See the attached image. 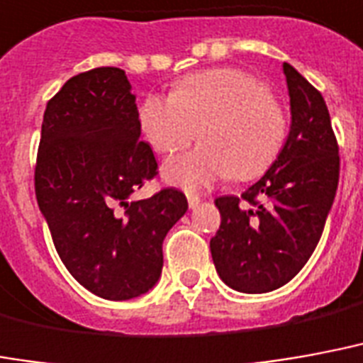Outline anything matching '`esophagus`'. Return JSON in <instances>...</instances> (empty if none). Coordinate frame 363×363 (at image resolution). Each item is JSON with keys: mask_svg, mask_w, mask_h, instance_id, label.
Masks as SVG:
<instances>
[{"mask_svg": "<svg viewBox=\"0 0 363 363\" xmlns=\"http://www.w3.org/2000/svg\"><path fill=\"white\" fill-rule=\"evenodd\" d=\"M200 202H202V200H200L198 196H189V208L190 209L198 208V206H200Z\"/></svg>", "mask_w": 363, "mask_h": 363, "instance_id": "obj_1", "label": "esophagus"}]
</instances>
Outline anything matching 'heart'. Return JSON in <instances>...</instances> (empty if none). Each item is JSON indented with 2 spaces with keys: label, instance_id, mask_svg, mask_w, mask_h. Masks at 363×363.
<instances>
[{
  "label": "heart",
  "instance_id": "obj_1",
  "mask_svg": "<svg viewBox=\"0 0 363 363\" xmlns=\"http://www.w3.org/2000/svg\"><path fill=\"white\" fill-rule=\"evenodd\" d=\"M138 125L157 154L173 155L198 136L190 154L167 161L169 184L200 192L223 179L252 181L277 161L289 138V115L256 77L240 69L192 72L173 94L140 104Z\"/></svg>",
  "mask_w": 363,
  "mask_h": 363
}]
</instances>
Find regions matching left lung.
Here are the masks:
<instances>
[{
	"label": "left lung",
	"instance_id": "1",
	"mask_svg": "<svg viewBox=\"0 0 363 363\" xmlns=\"http://www.w3.org/2000/svg\"><path fill=\"white\" fill-rule=\"evenodd\" d=\"M291 133L277 161L242 196H221L213 264L230 289L275 291L302 269L318 246L339 184V144L323 96L289 63Z\"/></svg>",
	"mask_w": 363,
	"mask_h": 363
}]
</instances>
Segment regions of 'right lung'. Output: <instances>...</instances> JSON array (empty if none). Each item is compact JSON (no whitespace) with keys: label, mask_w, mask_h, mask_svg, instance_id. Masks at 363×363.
Instances as JSON below:
<instances>
[{"label":"right lung","mask_w":363,"mask_h":363,"mask_svg":"<svg viewBox=\"0 0 363 363\" xmlns=\"http://www.w3.org/2000/svg\"><path fill=\"white\" fill-rule=\"evenodd\" d=\"M157 174L140 142L138 107L123 69L80 72L48 101L34 186L61 262L96 296L128 300L161 275L163 238L186 196L163 189L128 202Z\"/></svg>","instance_id":"obj_1"}]
</instances>
